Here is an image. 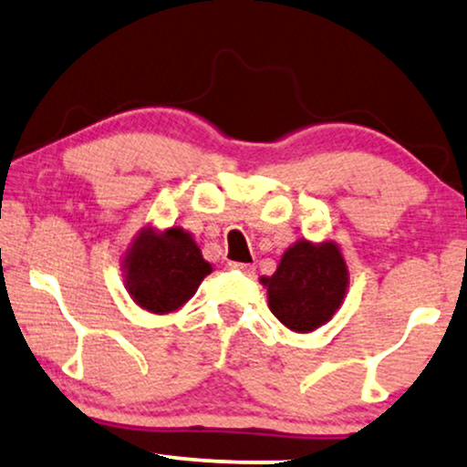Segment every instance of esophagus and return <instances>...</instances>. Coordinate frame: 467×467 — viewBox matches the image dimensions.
I'll list each match as a JSON object with an SVG mask.
<instances>
[{
	"instance_id": "obj_1",
	"label": "esophagus",
	"mask_w": 467,
	"mask_h": 467,
	"mask_svg": "<svg viewBox=\"0 0 467 467\" xmlns=\"http://www.w3.org/2000/svg\"><path fill=\"white\" fill-rule=\"evenodd\" d=\"M230 269H237L244 275H254V271H256L254 265H247V263H230Z\"/></svg>"
}]
</instances>
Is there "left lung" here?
Instances as JSON below:
<instances>
[{
  "label": "left lung",
  "instance_id": "1",
  "mask_svg": "<svg viewBox=\"0 0 467 467\" xmlns=\"http://www.w3.org/2000/svg\"><path fill=\"white\" fill-rule=\"evenodd\" d=\"M269 310L297 334L315 332L340 310L349 288V267L336 241L299 239L286 247L274 275H263Z\"/></svg>",
  "mask_w": 467,
  "mask_h": 467
}]
</instances>
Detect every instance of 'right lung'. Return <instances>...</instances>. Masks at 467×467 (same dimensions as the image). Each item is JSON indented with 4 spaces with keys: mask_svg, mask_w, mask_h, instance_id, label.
<instances>
[{
    "mask_svg": "<svg viewBox=\"0 0 467 467\" xmlns=\"http://www.w3.org/2000/svg\"><path fill=\"white\" fill-rule=\"evenodd\" d=\"M122 277L129 297L141 310L170 315L196 295L200 282L213 271L192 233L181 226L149 223L122 252Z\"/></svg>",
    "mask_w": 467,
    "mask_h": 467,
    "instance_id": "1",
    "label": "right lung"
}]
</instances>
